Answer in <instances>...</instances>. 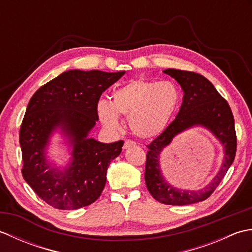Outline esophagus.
<instances>
[{
    "label": "esophagus",
    "instance_id": "34e87169",
    "mask_svg": "<svg viewBox=\"0 0 252 252\" xmlns=\"http://www.w3.org/2000/svg\"><path fill=\"white\" fill-rule=\"evenodd\" d=\"M132 146H135V142H133V141H126V142H125V145H123V149H127V148H130V147H132Z\"/></svg>",
    "mask_w": 252,
    "mask_h": 252
}]
</instances>
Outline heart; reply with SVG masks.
Segmentation results:
<instances>
[{
    "instance_id": "heart-1",
    "label": "heart",
    "mask_w": 252,
    "mask_h": 252,
    "mask_svg": "<svg viewBox=\"0 0 252 252\" xmlns=\"http://www.w3.org/2000/svg\"><path fill=\"white\" fill-rule=\"evenodd\" d=\"M181 98V91L173 82L135 79L116 89L110 101L98 100L96 112L109 130L120 127L119 115L127 117L133 134L147 140L167 129L179 110Z\"/></svg>"
}]
</instances>
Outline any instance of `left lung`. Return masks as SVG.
<instances>
[{"mask_svg": "<svg viewBox=\"0 0 252 252\" xmlns=\"http://www.w3.org/2000/svg\"><path fill=\"white\" fill-rule=\"evenodd\" d=\"M163 72L176 80L184 92L183 103L175 120L161 134L147 145L145 183L151 195L164 205L185 206L207 199L221 183L236 154V133L234 117L227 101L213 84L199 73L165 69ZM205 127L223 147V161L218 173L200 190H184L165 180L159 165V155L173 138L186 129Z\"/></svg>", "mask_w": 252, "mask_h": 252, "instance_id": "1", "label": "left lung"}]
</instances>
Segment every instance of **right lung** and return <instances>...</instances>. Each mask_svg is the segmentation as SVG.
Segmentation results:
<instances>
[{"instance_id":"add662e5","label":"right lung","mask_w":252,"mask_h":252,"mask_svg":"<svg viewBox=\"0 0 252 252\" xmlns=\"http://www.w3.org/2000/svg\"><path fill=\"white\" fill-rule=\"evenodd\" d=\"M126 71L72 69L44 84L32 96L19 132L25 181L50 206L76 210L100 196L110 162L123 141L106 144L90 137L98 120L100 95ZM60 132L71 157L63 167L48 159L51 136Z\"/></svg>"}]
</instances>
